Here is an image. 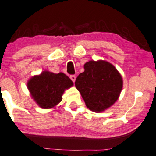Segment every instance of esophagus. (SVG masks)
Masks as SVG:
<instances>
[{"mask_svg":"<svg viewBox=\"0 0 156 156\" xmlns=\"http://www.w3.org/2000/svg\"><path fill=\"white\" fill-rule=\"evenodd\" d=\"M70 78H71V80L73 82H75V80H76V76H75V75H71V76H70Z\"/></svg>","mask_w":156,"mask_h":156,"instance_id":"obj_1","label":"esophagus"}]
</instances>
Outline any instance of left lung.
<instances>
[{
	"mask_svg": "<svg viewBox=\"0 0 156 156\" xmlns=\"http://www.w3.org/2000/svg\"><path fill=\"white\" fill-rule=\"evenodd\" d=\"M84 69L76 79L75 86L87 108L95 112L105 111L120 96L123 88L121 75L113 65L103 60L88 62Z\"/></svg>",
	"mask_w": 156,
	"mask_h": 156,
	"instance_id": "8db88e82",
	"label": "left lung"
}]
</instances>
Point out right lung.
<instances>
[{
  "label": "right lung",
  "mask_w": 156,
  "mask_h": 156,
  "mask_svg": "<svg viewBox=\"0 0 156 156\" xmlns=\"http://www.w3.org/2000/svg\"><path fill=\"white\" fill-rule=\"evenodd\" d=\"M73 85L71 79L65 73L44 71L30 79L27 88L32 98L41 108H51L62 101L65 90Z\"/></svg>",
  "instance_id": "obj_1"
}]
</instances>
